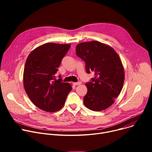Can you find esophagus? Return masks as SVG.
<instances>
[{
  "label": "esophagus",
  "mask_w": 152,
  "mask_h": 152,
  "mask_svg": "<svg viewBox=\"0 0 152 152\" xmlns=\"http://www.w3.org/2000/svg\"><path fill=\"white\" fill-rule=\"evenodd\" d=\"M81 84V82H80V81L77 82V83H73V84L74 86H77V85H80Z\"/></svg>",
  "instance_id": "34e87169"
}]
</instances>
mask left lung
<instances>
[{"instance_id":"8db88e82","label":"left lung","mask_w":152,"mask_h":152,"mask_svg":"<svg viewBox=\"0 0 152 152\" xmlns=\"http://www.w3.org/2000/svg\"><path fill=\"white\" fill-rule=\"evenodd\" d=\"M76 52L86 63V73L93 72L95 75L86 84L84 105L96 111L108 108L121 92L124 81V68L118 53L96 41L77 44Z\"/></svg>"}]
</instances>
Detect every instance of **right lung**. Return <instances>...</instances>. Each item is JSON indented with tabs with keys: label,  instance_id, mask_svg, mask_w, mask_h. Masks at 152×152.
<instances>
[{
	"label": "right lung",
	"instance_id": "right-lung-1",
	"mask_svg": "<svg viewBox=\"0 0 152 152\" xmlns=\"http://www.w3.org/2000/svg\"><path fill=\"white\" fill-rule=\"evenodd\" d=\"M71 45L46 43L32 51L27 58L23 73V84L34 104L47 112H55L65 104L72 88L63 83L61 75L56 79L63 58Z\"/></svg>",
	"mask_w": 152,
	"mask_h": 152
}]
</instances>
